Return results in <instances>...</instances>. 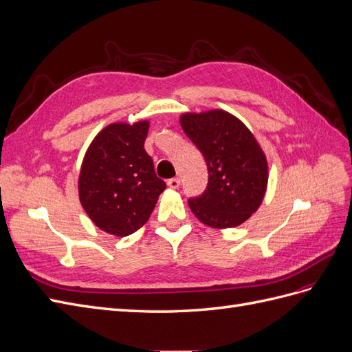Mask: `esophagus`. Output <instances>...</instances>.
<instances>
[{
    "label": "esophagus",
    "instance_id": "1",
    "mask_svg": "<svg viewBox=\"0 0 352 352\" xmlns=\"http://www.w3.org/2000/svg\"><path fill=\"white\" fill-rule=\"evenodd\" d=\"M179 185H180V180H179L177 177H173V179H168V180H167V186H168L170 189H177Z\"/></svg>",
    "mask_w": 352,
    "mask_h": 352
}]
</instances>
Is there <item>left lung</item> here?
Returning a JSON list of instances; mask_svg holds the SVG:
<instances>
[{"mask_svg": "<svg viewBox=\"0 0 352 352\" xmlns=\"http://www.w3.org/2000/svg\"><path fill=\"white\" fill-rule=\"evenodd\" d=\"M179 122L208 168L207 189L188 201L190 211L214 229L242 225L258 210L267 190L269 164L258 141L225 110L184 113Z\"/></svg>", "mask_w": 352, "mask_h": 352, "instance_id": "obj_1", "label": "left lung"}]
</instances>
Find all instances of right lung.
I'll return each instance as SVG.
<instances>
[{"label":"right lung","mask_w":352,"mask_h":352,"mask_svg":"<svg viewBox=\"0 0 352 352\" xmlns=\"http://www.w3.org/2000/svg\"><path fill=\"white\" fill-rule=\"evenodd\" d=\"M148 129V120L111 123L85 153L78 180L80 204L94 225L110 235L123 238L141 229L166 189L144 148Z\"/></svg>","instance_id":"right-lung-1"}]
</instances>
